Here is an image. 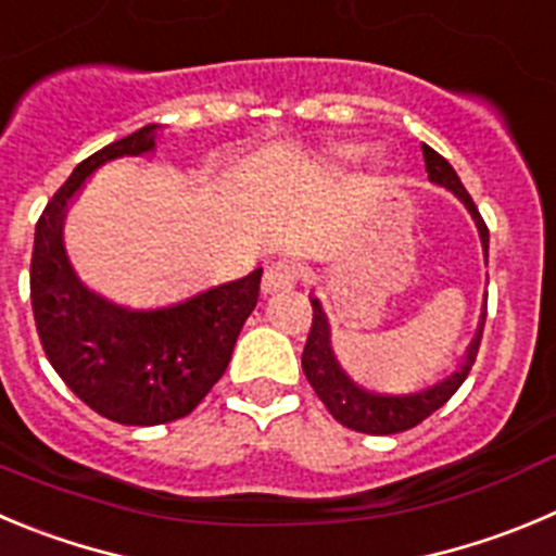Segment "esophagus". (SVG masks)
<instances>
[{
  "label": "esophagus",
  "mask_w": 556,
  "mask_h": 556,
  "mask_svg": "<svg viewBox=\"0 0 556 556\" xmlns=\"http://www.w3.org/2000/svg\"><path fill=\"white\" fill-rule=\"evenodd\" d=\"M299 268L293 266V263H271V266L266 268V274H263V293H279V290H290L295 288V282H299Z\"/></svg>",
  "instance_id": "1"
}]
</instances>
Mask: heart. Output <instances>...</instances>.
Masks as SVG:
<instances>
[{"instance_id": "b5f03b06", "label": "heart", "mask_w": 556, "mask_h": 556, "mask_svg": "<svg viewBox=\"0 0 556 556\" xmlns=\"http://www.w3.org/2000/svg\"><path fill=\"white\" fill-rule=\"evenodd\" d=\"M362 153H365V148H362L359 142H351V139H337V142L324 144V148L315 153L313 167L326 169V173H329V169L345 167V164H351V161L359 159ZM365 159H367V164H370V169H376V173H383V169L392 164V161H389V153L383 148H370L365 153Z\"/></svg>"}]
</instances>
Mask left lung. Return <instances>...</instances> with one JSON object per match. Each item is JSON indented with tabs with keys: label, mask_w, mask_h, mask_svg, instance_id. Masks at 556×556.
Masks as SVG:
<instances>
[{
	"label": "left lung",
	"mask_w": 556,
	"mask_h": 556,
	"mask_svg": "<svg viewBox=\"0 0 556 556\" xmlns=\"http://www.w3.org/2000/svg\"><path fill=\"white\" fill-rule=\"evenodd\" d=\"M422 155L430 184L453 191V194L464 202V207L469 211L471 219H475L477 232H480L482 254H485V263H489V227H485L480 211H477V205L471 202L469 191L460 184L458 173L450 167V161L444 159V155H439L433 148H428V144H422ZM309 302H313V329H309L307 345H304L302 354L304 376L313 383L315 395L324 401V406L329 408V414L337 422L345 425V428L351 430H359V433L372 435L401 433V430L414 428V425L422 422L425 417H430L435 408H442L444 403L458 392V387L466 381V376H469L471 365H475L477 349H480L482 324H485V304H482L475 337H471L469 349H466L464 359L455 365V370L442 376L439 381L428 383V387L417 389V392L392 395V392H376V389L362 387L359 381H354V378L345 372V367L337 359L334 349H331V326L324 313V304H320V299H315V295H309Z\"/></svg>",
	"instance_id": "8db88e82"
}]
</instances>
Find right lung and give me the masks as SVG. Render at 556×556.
Returning a JSON list of instances; mask_svg holds the SVG:
<instances>
[{
    "label": "right lung",
    "mask_w": 556,
    "mask_h": 556,
    "mask_svg": "<svg viewBox=\"0 0 556 556\" xmlns=\"http://www.w3.org/2000/svg\"><path fill=\"white\" fill-rule=\"evenodd\" d=\"M161 128L150 123L81 161L35 227L29 290L46 356L79 401L121 425H161L194 412L225 376L261 293L263 268H254L184 302L134 309L79 279L65 249L67 207L103 164L153 153Z\"/></svg>",
    "instance_id": "add662e5"
}]
</instances>
